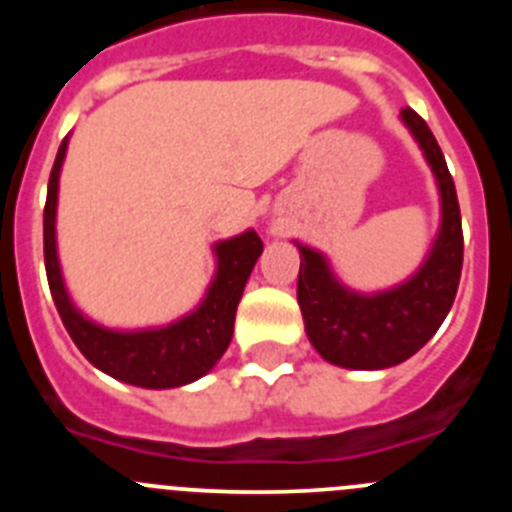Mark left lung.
<instances>
[{
    "mask_svg": "<svg viewBox=\"0 0 512 512\" xmlns=\"http://www.w3.org/2000/svg\"><path fill=\"white\" fill-rule=\"evenodd\" d=\"M400 120L431 166L441 197V225L423 264L395 287L356 292L336 277L325 253L295 241L300 248L297 302L305 333L328 364L343 369L374 372L418 354L449 315L459 287L464 235L454 179L423 117L408 107Z\"/></svg>",
    "mask_w": 512,
    "mask_h": 512,
    "instance_id": "obj_1",
    "label": "left lung"
}]
</instances>
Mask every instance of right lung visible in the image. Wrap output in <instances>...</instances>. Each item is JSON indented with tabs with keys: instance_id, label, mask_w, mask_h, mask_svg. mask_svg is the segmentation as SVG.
I'll return each mask as SVG.
<instances>
[{
	"instance_id": "add662e5",
	"label": "right lung",
	"mask_w": 512,
	"mask_h": 512,
	"mask_svg": "<svg viewBox=\"0 0 512 512\" xmlns=\"http://www.w3.org/2000/svg\"><path fill=\"white\" fill-rule=\"evenodd\" d=\"M69 148V135L58 148L56 164L48 179V200L43 212V251L45 274L51 284V295L71 341L87 356L99 372L110 374L133 387L146 390H171L184 387L205 377L220 361L233 338L235 310L243 297L248 277L259 261L264 243L253 228L241 235L217 241L215 277L207 287L205 297L192 312L176 318L169 325L156 328L120 330L107 328L76 307L63 282L61 261H58L56 212H58V179H61L63 158Z\"/></svg>"
}]
</instances>
